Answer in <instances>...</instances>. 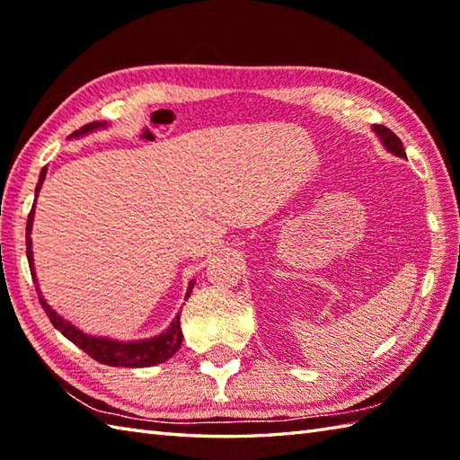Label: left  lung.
I'll return each mask as SVG.
<instances>
[{
	"label": "left lung",
	"mask_w": 460,
	"mask_h": 460,
	"mask_svg": "<svg viewBox=\"0 0 460 460\" xmlns=\"http://www.w3.org/2000/svg\"><path fill=\"white\" fill-rule=\"evenodd\" d=\"M374 132L379 136V140H381V144L385 146L387 152H392V154L399 155V158H407V154H405V148H403L402 140H399L392 130L385 128V126L377 124V126H374Z\"/></svg>",
	"instance_id": "8db88e82"
}]
</instances>
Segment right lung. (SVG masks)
<instances>
[{"label":"right lung","mask_w":460,"mask_h":460,"mask_svg":"<svg viewBox=\"0 0 460 460\" xmlns=\"http://www.w3.org/2000/svg\"><path fill=\"white\" fill-rule=\"evenodd\" d=\"M106 122H91V124H84L81 130L73 132L68 138H81V136L89 134L93 130H99V128H106ZM45 173L47 170L43 168L41 173H39V181H37V188H35V195L39 193L45 180ZM33 217H35V203L31 211H29V217H27V229H25V245H27V261H29V269H31V277L33 282L37 287V275H35V269H33V251H31V229H33ZM195 282L191 280L190 287H188V295H185V300L191 295V288H193ZM39 290V288H37ZM39 302H41V306L45 310V314L51 320V324L61 332V334L71 340L75 346H79L83 351H86L93 359L101 361L104 366H114V367H150L155 364H164L165 359H170L175 351L180 349L181 346V326H180V314L173 318V322L170 324V328L162 332L160 336H154L150 340H136V341H119V340H111V338H101V336H89L84 334L83 330L75 328L71 322L63 320L61 316L57 314V312L47 305V300L41 296V292H39Z\"/></svg>","instance_id":"right-lung-1"}]
</instances>
